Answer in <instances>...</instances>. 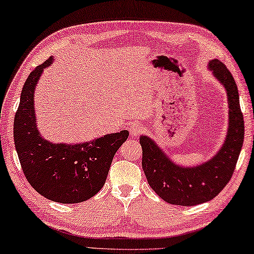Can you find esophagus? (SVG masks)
Wrapping results in <instances>:
<instances>
[{"label":"esophagus","mask_w":254,"mask_h":254,"mask_svg":"<svg viewBox=\"0 0 254 254\" xmlns=\"http://www.w3.org/2000/svg\"><path fill=\"white\" fill-rule=\"evenodd\" d=\"M128 131H130V135L132 137H136L137 135H140L142 132H144V127H143L142 124H140L139 122H135L131 124V127H128Z\"/></svg>","instance_id":"obj_1"}]
</instances>
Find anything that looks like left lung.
<instances>
[{
  "mask_svg": "<svg viewBox=\"0 0 254 254\" xmlns=\"http://www.w3.org/2000/svg\"><path fill=\"white\" fill-rule=\"evenodd\" d=\"M209 70L224 86L229 101L228 133L218 153L195 167H182L172 162L149 136H140L142 168L147 182L168 203L192 206L213 199L232 178L242 149L244 121L237 83L231 72L219 60H211Z\"/></svg>",
  "mask_w": 254,
  "mask_h": 254,
  "instance_id": "left-lung-1",
  "label": "left lung"
}]
</instances>
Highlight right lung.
Returning a JSON list of instances; mask_svg holds the SVG:
<instances>
[{"label":"right lung","instance_id":"add662e5","mask_svg":"<svg viewBox=\"0 0 254 254\" xmlns=\"http://www.w3.org/2000/svg\"><path fill=\"white\" fill-rule=\"evenodd\" d=\"M50 58L30 73L14 117V143L25 178L36 192L59 203H80L95 195L107 181L119 147L127 141L123 130L79 144L52 143L36 127L34 90Z\"/></svg>","mask_w":254,"mask_h":254}]
</instances>
